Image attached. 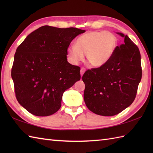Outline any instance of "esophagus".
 Segmentation results:
<instances>
[{
    "label": "esophagus",
    "mask_w": 153,
    "mask_h": 153,
    "mask_svg": "<svg viewBox=\"0 0 153 153\" xmlns=\"http://www.w3.org/2000/svg\"><path fill=\"white\" fill-rule=\"evenodd\" d=\"M85 68H81L80 74H81V75H82V76H83V74H84V72H85Z\"/></svg>",
    "instance_id": "1"
}]
</instances>
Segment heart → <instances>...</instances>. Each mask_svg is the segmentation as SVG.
Masks as SVG:
<instances>
[{
    "label": "heart",
    "instance_id": "obj_1",
    "mask_svg": "<svg viewBox=\"0 0 153 153\" xmlns=\"http://www.w3.org/2000/svg\"><path fill=\"white\" fill-rule=\"evenodd\" d=\"M118 39L116 35L108 31H92L79 37L76 45L67 48L68 58L76 64L83 60L84 55L90 66L98 67L106 63L114 52Z\"/></svg>",
    "mask_w": 153,
    "mask_h": 153
}]
</instances>
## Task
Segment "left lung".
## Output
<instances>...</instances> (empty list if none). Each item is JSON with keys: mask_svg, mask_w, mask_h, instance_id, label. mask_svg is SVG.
Wrapping results in <instances>:
<instances>
[{"mask_svg": "<svg viewBox=\"0 0 153 153\" xmlns=\"http://www.w3.org/2000/svg\"><path fill=\"white\" fill-rule=\"evenodd\" d=\"M118 33L124 37L123 44L106 63L87 70L82 77L85 105L100 116H114L131 105L142 77L139 48L128 35Z\"/></svg>", "mask_w": 153, "mask_h": 153, "instance_id": "obj_1", "label": "left lung"}]
</instances>
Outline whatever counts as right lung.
<instances>
[{"label": "right lung", "instance_id": "right-lung-1", "mask_svg": "<svg viewBox=\"0 0 153 153\" xmlns=\"http://www.w3.org/2000/svg\"><path fill=\"white\" fill-rule=\"evenodd\" d=\"M85 30L45 25L16 49L11 76L18 102L29 112L48 116L61 107L66 89L80 80V67L67 60V48Z\"/></svg>", "mask_w": 153, "mask_h": 153}]
</instances>
